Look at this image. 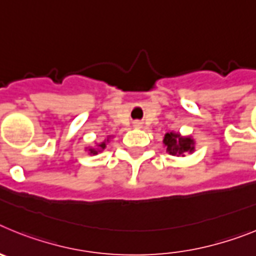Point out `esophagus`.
<instances>
[{"mask_svg":"<svg viewBox=\"0 0 256 256\" xmlns=\"http://www.w3.org/2000/svg\"><path fill=\"white\" fill-rule=\"evenodd\" d=\"M133 126H134L136 128H142L141 122H134V123H133Z\"/></svg>","mask_w":256,"mask_h":256,"instance_id":"34e87169","label":"esophagus"}]
</instances>
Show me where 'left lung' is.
<instances>
[{"label": "left lung", "instance_id": "1", "mask_svg": "<svg viewBox=\"0 0 256 256\" xmlns=\"http://www.w3.org/2000/svg\"><path fill=\"white\" fill-rule=\"evenodd\" d=\"M164 146L170 155L184 156L186 152H194L195 141L191 137H182L180 133H166L164 136Z\"/></svg>", "mask_w": 256, "mask_h": 256}]
</instances>
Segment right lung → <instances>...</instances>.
I'll list each match as a JSON object with an SVG mask.
<instances>
[{"label":"right lung","instance_id":"1","mask_svg":"<svg viewBox=\"0 0 256 256\" xmlns=\"http://www.w3.org/2000/svg\"><path fill=\"white\" fill-rule=\"evenodd\" d=\"M106 141H108V140H106ZM106 141L105 142H102V144H97V146H98V148H88V151H90V154H97L98 152V151H102L104 148H106Z\"/></svg>","mask_w":256,"mask_h":256}]
</instances>
